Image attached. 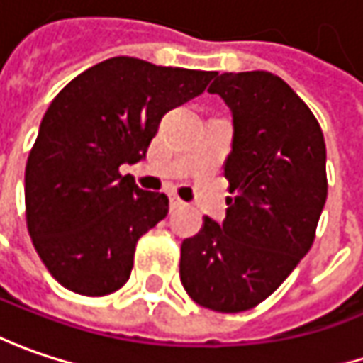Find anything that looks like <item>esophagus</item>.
Wrapping results in <instances>:
<instances>
[{
    "label": "esophagus",
    "mask_w": 363,
    "mask_h": 363,
    "mask_svg": "<svg viewBox=\"0 0 363 363\" xmlns=\"http://www.w3.org/2000/svg\"><path fill=\"white\" fill-rule=\"evenodd\" d=\"M168 199H170V209H181V207H184V201L177 197V195H172V193H170Z\"/></svg>",
    "instance_id": "34e87169"
}]
</instances>
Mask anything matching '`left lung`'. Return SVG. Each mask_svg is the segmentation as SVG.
<instances>
[{"mask_svg":"<svg viewBox=\"0 0 363 363\" xmlns=\"http://www.w3.org/2000/svg\"><path fill=\"white\" fill-rule=\"evenodd\" d=\"M228 103L233 142L223 223L205 217L181 245V282L217 313L260 305L305 258L327 199L325 140L313 111L280 77L223 72L209 87Z\"/></svg>","mask_w":363,"mask_h":363,"instance_id":"1","label":"left lung"}]
</instances>
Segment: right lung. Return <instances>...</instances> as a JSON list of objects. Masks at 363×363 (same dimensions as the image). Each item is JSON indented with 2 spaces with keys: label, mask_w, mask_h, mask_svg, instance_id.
I'll return each mask as SVG.
<instances>
[{
  "label": "right lung",
  "mask_w": 363,
  "mask_h": 363,
  "mask_svg": "<svg viewBox=\"0 0 363 363\" xmlns=\"http://www.w3.org/2000/svg\"><path fill=\"white\" fill-rule=\"evenodd\" d=\"M213 71L116 56L74 77L46 109L26 164V223L48 272L103 296L132 274L138 240L168 213L119 166L148 152L160 119L201 95Z\"/></svg>",
  "instance_id": "add662e5"
}]
</instances>
